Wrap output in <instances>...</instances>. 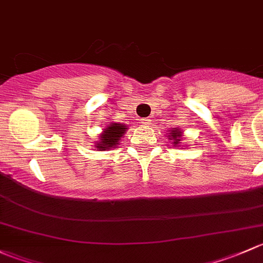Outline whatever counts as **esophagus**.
Returning a JSON list of instances; mask_svg holds the SVG:
<instances>
[{"mask_svg": "<svg viewBox=\"0 0 263 263\" xmlns=\"http://www.w3.org/2000/svg\"><path fill=\"white\" fill-rule=\"evenodd\" d=\"M140 123H142L144 126H149L152 124V120L151 119H142V121H140Z\"/></svg>", "mask_w": 263, "mask_h": 263, "instance_id": "esophagus-1", "label": "esophagus"}]
</instances>
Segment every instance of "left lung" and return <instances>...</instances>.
I'll list each match as a JSON object with an SVG mask.
<instances>
[{"label": "left lung", "instance_id": "1", "mask_svg": "<svg viewBox=\"0 0 263 263\" xmlns=\"http://www.w3.org/2000/svg\"><path fill=\"white\" fill-rule=\"evenodd\" d=\"M182 137L183 132L180 128H172L168 133V140H171V144H173V147H181V149H182V145H181Z\"/></svg>", "mask_w": 263, "mask_h": 263}]
</instances>
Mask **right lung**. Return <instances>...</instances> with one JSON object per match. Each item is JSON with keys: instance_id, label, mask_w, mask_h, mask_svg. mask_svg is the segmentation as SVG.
I'll list each match as a JSON object with an SVG mask.
<instances>
[{"instance_id": "obj_1", "label": "right lung", "mask_w": 263, "mask_h": 263, "mask_svg": "<svg viewBox=\"0 0 263 263\" xmlns=\"http://www.w3.org/2000/svg\"><path fill=\"white\" fill-rule=\"evenodd\" d=\"M126 130L128 128L125 124L114 123V121L107 123L104 130L100 134L99 140L93 142V147L96 148V151H110L111 148H116Z\"/></svg>"}]
</instances>
